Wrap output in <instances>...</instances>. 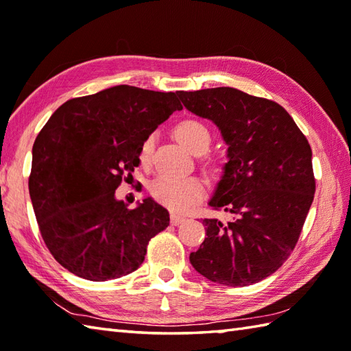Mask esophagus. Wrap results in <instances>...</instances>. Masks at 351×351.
<instances>
[{"instance_id": "1", "label": "esophagus", "mask_w": 351, "mask_h": 351, "mask_svg": "<svg viewBox=\"0 0 351 351\" xmlns=\"http://www.w3.org/2000/svg\"><path fill=\"white\" fill-rule=\"evenodd\" d=\"M185 221V217L184 215H181V214H171L170 215V223L173 226H180L181 223H184Z\"/></svg>"}]
</instances>
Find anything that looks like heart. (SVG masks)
Masks as SVG:
<instances>
[{"mask_svg": "<svg viewBox=\"0 0 351 351\" xmlns=\"http://www.w3.org/2000/svg\"><path fill=\"white\" fill-rule=\"evenodd\" d=\"M178 140L193 154H204L211 145V131L197 119H182L175 126ZM155 146V136L149 134L140 146V161L149 164L152 158ZM214 167V162H210ZM151 195L161 205L175 211L187 210L193 204L199 202L204 196V184L199 178H173L169 175H160L151 184Z\"/></svg>", "mask_w": 351, "mask_h": 351, "instance_id": "b5f03b06", "label": "heart"}]
</instances>
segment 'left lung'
Returning <instances> with one entry per match:
<instances>
[{
	"instance_id": "8db88e82",
	"label": "left lung",
	"mask_w": 351,
	"mask_h": 351,
	"mask_svg": "<svg viewBox=\"0 0 351 351\" xmlns=\"http://www.w3.org/2000/svg\"><path fill=\"white\" fill-rule=\"evenodd\" d=\"M176 93L191 113L217 125L229 146L210 205L230 220L204 219L206 237L190 263L211 282L252 285L278 270L299 241L315 193L311 146L274 101L232 87Z\"/></svg>"
}]
</instances>
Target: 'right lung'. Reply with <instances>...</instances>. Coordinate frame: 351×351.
<instances>
[{"label":"right lung","mask_w":351,"mask_h":351,"mask_svg":"<svg viewBox=\"0 0 351 351\" xmlns=\"http://www.w3.org/2000/svg\"><path fill=\"white\" fill-rule=\"evenodd\" d=\"M176 110L178 93L114 86L66 101L45 123L28 190L43 241L66 270L95 282L121 278L169 226L152 199L131 210L114 191L132 178L143 140Z\"/></svg>","instance_id":"add662e5"}]
</instances>
